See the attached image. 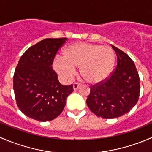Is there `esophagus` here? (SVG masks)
<instances>
[{"instance_id":"1","label":"esophagus","mask_w":152,"mask_h":152,"mask_svg":"<svg viewBox=\"0 0 152 152\" xmlns=\"http://www.w3.org/2000/svg\"><path fill=\"white\" fill-rule=\"evenodd\" d=\"M79 86H80V85H79V84H78V83H74V84H73V90H76L78 88H79Z\"/></svg>"}]
</instances>
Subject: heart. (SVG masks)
<instances>
[{
  "label": "heart",
  "mask_w": 152,
  "mask_h": 152,
  "mask_svg": "<svg viewBox=\"0 0 152 152\" xmlns=\"http://www.w3.org/2000/svg\"><path fill=\"white\" fill-rule=\"evenodd\" d=\"M64 56L57 55L53 67L62 81L70 82L80 66V73L88 83L101 84L110 77L115 56L112 48L90 42H76L65 48Z\"/></svg>",
  "instance_id": "heart-1"
}]
</instances>
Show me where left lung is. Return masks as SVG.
<instances>
[{"label": "left lung", "instance_id": "1", "mask_svg": "<svg viewBox=\"0 0 152 152\" xmlns=\"http://www.w3.org/2000/svg\"><path fill=\"white\" fill-rule=\"evenodd\" d=\"M111 46L117 55V67L104 82L90 87L87 99L90 110L98 117L106 119L129 113L137 104L140 89L134 62L124 51Z\"/></svg>", "mask_w": 152, "mask_h": 152}]
</instances>
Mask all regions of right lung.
Listing matches in <instances>:
<instances>
[{
    "instance_id": "add662e5",
    "label": "right lung",
    "mask_w": 152,
    "mask_h": 152,
    "mask_svg": "<svg viewBox=\"0 0 152 152\" xmlns=\"http://www.w3.org/2000/svg\"><path fill=\"white\" fill-rule=\"evenodd\" d=\"M67 38H48L30 47L20 59L13 77L18 108L39 121H52L61 114L73 85L59 83L53 60Z\"/></svg>"
}]
</instances>
